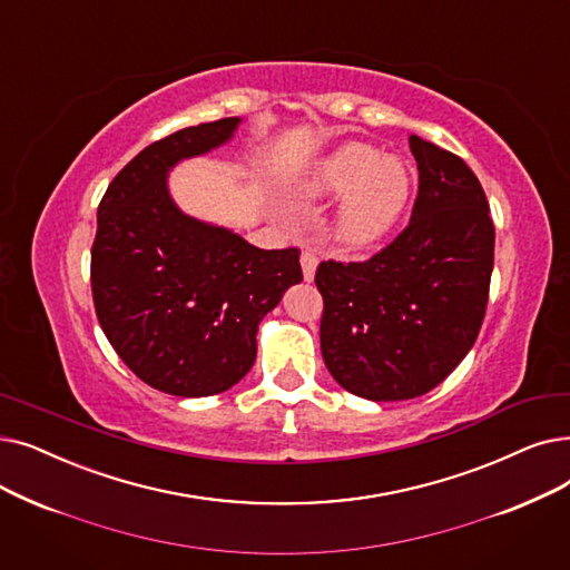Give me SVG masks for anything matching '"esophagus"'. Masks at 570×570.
<instances>
[{
	"label": "esophagus",
	"instance_id": "esophagus-1",
	"mask_svg": "<svg viewBox=\"0 0 570 570\" xmlns=\"http://www.w3.org/2000/svg\"><path fill=\"white\" fill-rule=\"evenodd\" d=\"M301 265H303V279H305V282H312L314 275H316V265H318L316 254H314V252H303Z\"/></svg>",
	"mask_w": 570,
	"mask_h": 570
}]
</instances>
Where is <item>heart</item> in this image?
Masks as SVG:
<instances>
[{
  "label": "heart",
  "instance_id": "b5f03b06",
  "mask_svg": "<svg viewBox=\"0 0 570 570\" xmlns=\"http://www.w3.org/2000/svg\"><path fill=\"white\" fill-rule=\"evenodd\" d=\"M414 184L407 160L384 156L377 146L346 141L305 171L295 195L312 203L340 197L326 233L340 252L356 254L399 228L412 205Z\"/></svg>",
  "mask_w": 570,
  "mask_h": 570
}]
</instances>
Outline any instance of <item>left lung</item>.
<instances>
[{
	"label": "left lung",
	"mask_w": 570,
	"mask_h": 570,
	"mask_svg": "<svg viewBox=\"0 0 570 570\" xmlns=\"http://www.w3.org/2000/svg\"><path fill=\"white\" fill-rule=\"evenodd\" d=\"M419 193L410 226L365 263L326 261L321 354L333 380L375 403L429 393L480 333L493 269V224L459 156L412 135Z\"/></svg>",
	"instance_id": "obj_1"
}]
</instances>
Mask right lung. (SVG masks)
<instances>
[{
	"instance_id": "obj_1",
	"label": "right lung",
	"mask_w": 570,
	"mask_h": 570,
	"mask_svg": "<svg viewBox=\"0 0 570 570\" xmlns=\"http://www.w3.org/2000/svg\"><path fill=\"white\" fill-rule=\"evenodd\" d=\"M242 118L184 128L139 151L97 209L90 284L100 326L132 373L158 391L205 399L235 386L258 324L303 282L301 252H265L186 214L169 171L233 141Z\"/></svg>"
}]
</instances>
